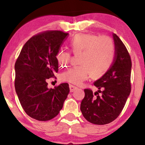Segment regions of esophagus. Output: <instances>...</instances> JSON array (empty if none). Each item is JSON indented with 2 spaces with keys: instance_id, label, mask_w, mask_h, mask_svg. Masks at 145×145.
Returning a JSON list of instances; mask_svg holds the SVG:
<instances>
[{
  "instance_id": "obj_1",
  "label": "esophagus",
  "mask_w": 145,
  "mask_h": 145,
  "mask_svg": "<svg viewBox=\"0 0 145 145\" xmlns=\"http://www.w3.org/2000/svg\"><path fill=\"white\" fill-rule=\"evenodd\" d=\"M69 88H70V91L71 92H74V91L76 90L77 88V87H76L74 85H72V84H69Z\"/></svg>"
}]
</instances>
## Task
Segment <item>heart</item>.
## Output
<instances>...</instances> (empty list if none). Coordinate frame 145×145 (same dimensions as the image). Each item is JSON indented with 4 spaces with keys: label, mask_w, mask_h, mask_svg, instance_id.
<instances>
[{
    "label": "heart",
    "mask_w": 145,
    "mask_h": 145,
    "mask_svg": "<svg viewBox=\"0 0 145 145\" xmlns=\"http://www.w3.org/2000/svg\"><path fill=\"white\" fill-rule=\"evenodd\" d=\"M74 55H81L79 65L62 74V79L72 84H80L90 76L99 78L104 76L114 62L116 50L114 41L109 36L86 33L75 36L70 43ZM57 62L64 66L70 59V53L63 49L56 55Z\"/></svg>",
    "instance_id": "heart-1"
}]
</instances>
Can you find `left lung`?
<instances>
[{
  "label": "left lung",
  "mask_w": 145,
  "mask_h": 145,
  "mask_svg": "<svg viewBox=\"0 0 145 145\" xmlns=\"http://www.w3.org/2000/svg\"><path fill=\"white\" fill-rule=\"evenodd\" d=\"M113 38L116 50L114 63L106 74L94 82L98 90L93 93L90 89H84L85 96L81 102L83 116L93 124L106 125L116 120L131 90L129 53L118 35L114 33Z\"/></svg>",
  "instance_id": "1"
}]
</instances>
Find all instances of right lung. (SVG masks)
Returning a JSON list of instances; mask_svg holds the SVG:
<instances>
[{
  "label": "right lung",
  "mask_w": 145,
  "mask_h": 145,
  "mask_svg": "<svg viewBox=\"0 0 145 145\" xmlns=\"http://www.w3.org/2000/svg\"><path fill=\"white\" fill-rule=\"evenodd\" d=\"M68 34L51 30L33 35L16 61V92L25 112L36 120L45 121L57 116L70 91L68 83L48 88L47 82L58 72L56 55Z\"/></svg>",
  "instance_id": "1"
}]
</instances>
